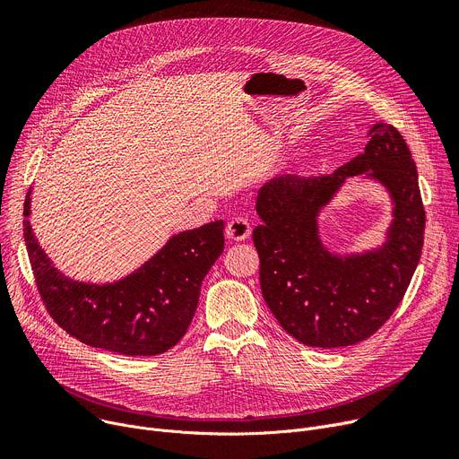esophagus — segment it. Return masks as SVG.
<instances>
[{
  "mask_svg": "<svg viewBox=\"0 0 459 459\" xmlns=\"http://www.w3.org/2000/svg\"><path fill=\"white\" fill-rule=\"evenodd\" d=\"M225 234L232 241H243L251 236V223L246 218H234L229 221Z\"/></svg>",
  "mask_w": 459,
  "mask_h": 459,
  "instance_id": "34e87169",
  "label": "esophagus"
}]
</instances>
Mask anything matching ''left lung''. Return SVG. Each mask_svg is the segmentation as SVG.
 <instances>
[{
	"label": "left lung",
	"mask_w": 459,
	"mask_h": 459,
	"mask_svg": "<svg viewBox=\"0 0 459 459\" xmlns=\"http://www.w3.org/2000/svg\"><path fill=\"white\" fill-rule=\"evenodd\" d=\"M365 151L326 177H274L260 188L253 230L264 300L281 326L304 345L335 349L359 343L403 300L424 241L417 168L403 134L377 124ZM349 176L380 181L394 220L380 248L340 255L318 234L320 210Z\"/></svg>",
	"instance_id": "8db88e82"
}]
</instances>
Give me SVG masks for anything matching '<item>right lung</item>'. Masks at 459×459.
I'll list each match as a JSON object with an SVG mask.
<instances>
[{
    "mask_svg": "<svg viewBox=\"0 0 459 459\" xmlns=\"http://www.w3.org/2000/svg\"><path fill=\"white\" fill-rule=\"evenodd\" d=\"M30 192L23 203V238L37 288L55 323L84 345L126 356H157L175 347L197 310L201 284L225 247V223L173 234L127 277L96 284L60 273L30 227Z\"/></svg>",
    "mask_w": 459,
    "mask_h": 459,
    "instance_id": "right-lung-1",
    "label": "right lung"
}]
</instances>
